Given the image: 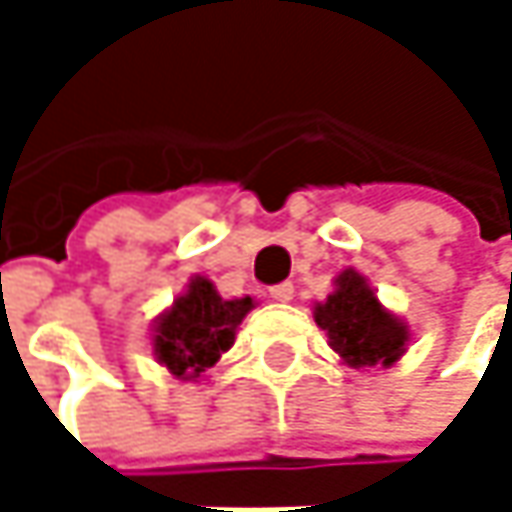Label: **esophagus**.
<instances>
[{
    "instance_id": "obj_1",
    "label": "esophagus",
    "mask_w": 512,
    "mask_h": 512,
    "mask_svg": "<svg viewBox=\"0 0 512 512\" xmlns=\"http://www.w3.org/2000/svg\"><path fill=\"white\" fill-rule=\"evenodd\" d=\"M269 299H272V302H290V299H293V284H290V281L272 284V287H269Z\"/></svg>"
}]
</instances>
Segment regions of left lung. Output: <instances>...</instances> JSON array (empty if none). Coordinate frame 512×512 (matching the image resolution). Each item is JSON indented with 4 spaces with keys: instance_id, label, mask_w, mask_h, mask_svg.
I'll use <instances>...</instances> for the list:
<instances>
[{
    "instance_id": "obj_1",
    "label": "left lung",
    "mask_w": 512,
    "mask_h": 512,
    "mask_svg": "<svg viewBox=\"0 0 512 512\" xmlns=\"http://www.w3.org/2000/svg\"><path fill=\"white\" fill-rule=\"evenodd\" d=\"M314 320L350 367H388L406 353V323L379 305L373 287L356 269H344L335 278L329 299L314 305Z\"/></svg>"
}]
</instances>
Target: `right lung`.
<instances>
[{"label": "right lung", "mask_w": 512, "mask_h": 512, "mask_svg": "<svg viewBox=\"0 0 512 512\" xmlns=\"http://www.w3.org/2000/svg\"><path fill=\"white\" fill-rule=\"evenodd\" d=\"M255 308L252 296L222 299L204 275H195L183 296L156 320L154 356L177 379H198L234 347L237 326Z\"/></svg>", "instance_id": "add662e5"}]
</instances>
